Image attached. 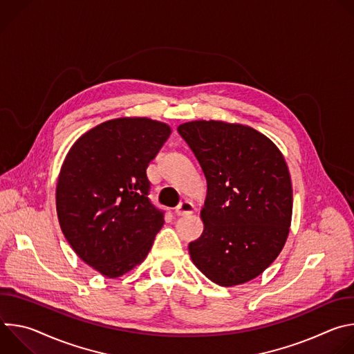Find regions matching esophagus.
Returning a JSON list of instances; mask_svg holds the SVG:
<instances>
[{"mask_svg": "<svg viewBox=\"0 0 354 354\" xmlns=\"http://www.w3.org/2000/svg\"><path fill=\"white\" fill-rule=\"evenodd\" d=\"M193 210H194V206L190 203V201H182V203H179V206L175 209V214L179 217H183V216L192 214Z\"/></svg>", "mask_w": 354, "mask_h": 354, "instance_id": "34e87169", "label": "esophagus"}]
</instances>
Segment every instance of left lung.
Wrapping results in <instances>:
<instances>
[{"label": "left lung", "mask_w": 354, "mask_h": 354, "mask_svg": "<svg viewBox=\"0 0 354 354\" xmlns=\"http://www.w3.org/2000/svg\"><path fill=\"white\" fill-rule=\"evenodd\" d=\"M207 180L205 230L189 243L196 268L231 287L258 277L279 257L292 213L291 178L280 149L255 129L218 120L183 123Z\"/></svg>", "instance_id": "1"}]
</instances>
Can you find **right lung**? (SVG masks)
Returning a JSON list of instances; mask_svg holds the SVG:
<instances>
[{
    "label": "right lung",
    "mask_w": 354,
    "mask_h": 354,
    "mask_svg": "<svg viewBox=\"0 0 354 354\" xmlns=\"http://www.w3.org/2000/svg\"><path fill=\"white\" fill-rule=\"evenodd\" d=\"M171 127L147 118H120L82 134L63 162L56 207L75 254L105 277L140 265L164 224L148 193V164Z\"/></svg>",
    "instance_id": "obj_1"
}]
</instances>
